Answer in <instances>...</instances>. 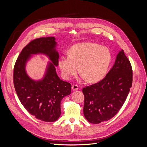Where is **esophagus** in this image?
I'll return each instance as SVG.
<instances>
[{
  "label": "esophagus",
  "instance_id": "obj_1",
  "mask_svg": "<svg viewBox=\"0 0 147 147\" xmlns=\"http://www.w3.org/2000/svg\"><path fill=\"white\" fill-rule=\"evenodd\" d=\"M72 91H76L78 90V86L77 84H73L72 86Z\"/></svg>",
  "mask_w": 147,
  "mask_h": 147
}]
</instances>
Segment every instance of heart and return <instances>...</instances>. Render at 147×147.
Here are the masks:
<instances>
[{"label": "heart", "mask_w": 147, "mask_h": 147, "mask_svg": "<svg viewBox=\"0 0 147 147\" xmlns=\"http://www.w3.org/2000/svg\"><path fill=\"white\" fill-rule=\"evenodd\" d=\"M112 60L107 48L99 44L84 42L74 45L69 55L61 56L58 65L63 77L69 80L79 71L83 78L90 83H97L104 78Z\"/></svg>", "instance_id": "heart-1"}]
</instances>
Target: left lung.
<instances>
[{"mask_svg": "<svg viewBox=\"0 0 147 147\" xmlns=\"http://www.w3.org/2000/svg\"><path fill=\"white\" fill-rule=\"evenodd\" d=\"M132 83V70L123 50L102 80L83 89V113L88 122L99 124L113 118L121 108Z\"/></svg>", "mask_w": 147, "mask_h": 147, "instance_id": "8db88e82", "label": "left lung"}]
</instances>
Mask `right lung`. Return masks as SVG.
Wrapping results in <instances>:
<instances>
[{
	"instance_id": "add662e5",
	"label": "right lung",
	"mask_w": 147,
	"mask_h": 147,
	"mask_svg": "<svg viewBox=\"0 0 147 147\" xmlns=\"http://www.w3.org/2000/svg\"><path fill=\"white\" fill-rule=\"evenodd\" d=\"M54 37L35 39L28 44L18 57L13 70V83L18 97L26 110L43 121L54 122L61 115V102L70 94L71 84L57 76L59 53ZM43 54L47 62L44 76L40 79L30 78L26 65L33 55Z\"/></svg>"
}]
</instances>
